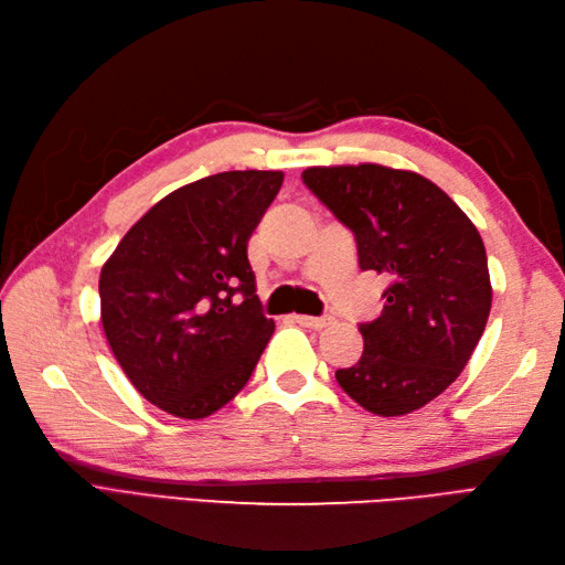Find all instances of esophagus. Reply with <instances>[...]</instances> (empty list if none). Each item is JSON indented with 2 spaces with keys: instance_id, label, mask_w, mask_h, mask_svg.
<instances>
[{
  "instance_id": "esophagus-1",
  "label": "esophagus",
  "mask_w": 565,
  "mask_h": 565,
  "mask_svg": "<svg viewBox=\"0 0 565 565\" xmlns=\"http://www.w3.org/2000/svg\"><path fill=\"white\" fill-rule=\"evenodd\" d=\"M294 320L298 322V326L310 328V330H322V328H328L330 322H332L330 316H320V318H316V316H294Z\"/></svg>"
}]
</instances>
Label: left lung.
Masks as SVG:
<instances>
[{
  "label": "left lung",
  "mask_w": 565,
  "mask_h": 565,
  "mask_svg": "<svg viewBox=\"0 0 565 565\" xmlns=\"http://www.w3.org/2000/svg\"><path fill=\"white\" fill-rule=\"evenodd\" d=\"M303 184L354 233L359 267L388 279L381 316L359 326L362 359L334 379L369 413H415L459 379L486 330L493 289L483 239L423 174L308 167Z\"/></svg>",
  "instance_id": "left-lung-1"
}]
</instances>
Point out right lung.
Listing matches in <instances>:
<instances>
[{
    "mask_svg": "<svg viewBox=\"0 0 565 565\" xmlns=\"http://www.w3.org/2000/svg\"><path fill=\"white\" fill-rule=\"evenodd\" d=\"M281 172H221L154 203L99 276L102 326L142 398L201 419L245 388L267 347L247 259L249 235L279 194Z\"/></svg>",
    "mask_w": 565,
    "mask_h": 565,
    "instance_id": "obj_1",
    "label": "right lung"
}]
</instances>
